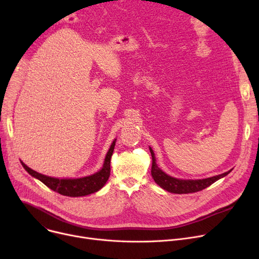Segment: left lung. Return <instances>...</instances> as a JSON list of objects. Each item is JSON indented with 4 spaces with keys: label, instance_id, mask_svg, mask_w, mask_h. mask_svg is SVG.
Returning <instances> with one entry per match:
<instances>
[{
    "label": "left lung",
    "instance_id": "obj_1",
    "mask_svg": "<svg viewBox=\"0 0 259 259\" xmlns=\"http://www.w3.org/2000/svg\"><path fill=\"white\" fill-rule=\"evenodd\" d=\"M149 149H150L151 156H152V167H151L152 178L159 187L167 190L168 192H171V193L187 194V193H193V192L201 191V190L211 186L213 183L219 181L220 179L224 178V176L228 175L231 172V170H230L223 174L216 175V176H213V178H209V179H205V180H195V181L179 180V179L172 178V176L166 174L165 172H162L157 167L156 162H155L154 152L151 148H149Z\"/></svg>",
    "mask_w": 259,
    "mask_h": 259
}]
</instances>
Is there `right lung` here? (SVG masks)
<instances>
[{"mask_svg": "<svg viewBox=\"0 0 259 259\" xmlns=\"http://www.w3.org/2000/svg\"><path fill=\"white\" fill-rule=\"evenodd\" d=\"M114 146H115V141L112 143L110 149H109L102 170H100L98 173L92 174L90 176H86V178H81V179L60 180V179L49 178V176L33 171L29 167H27L23 161H21V164L24 167V169L30 175H32L33 178L37 179L43 184H45L48 188L53 190V191L66 196H72V197L85 196V195L99 191V190L102 189L103 186L108 181L109 176H110V160L114 150Z\"/></svg>", "mask_w": 259, "mask_h": 259, "instance_id": "add662e5", "label": "right lung"}]
</instances>
